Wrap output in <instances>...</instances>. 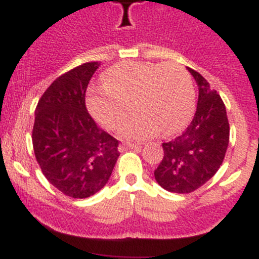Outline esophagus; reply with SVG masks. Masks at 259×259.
Listing matches in <instances>:
<instances>
[{"mask_svg":"<svg viewBox=\"0 0 259 259\" xmlns=\"http://www.w3.org/2000/svg\"><path fill=\"white\" fill-rule=\"evenodd\" d=\"M139 148H141L139 144H132V143H124L120 145V152H123V150H128V149H139Z\"/></svg>","mask_w":259,"mask_h":259,"instance_id":"obj_1","label":"esophagus"}]
</instances>
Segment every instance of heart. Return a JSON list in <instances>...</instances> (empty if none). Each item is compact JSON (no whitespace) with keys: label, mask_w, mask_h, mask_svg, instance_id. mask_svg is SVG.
Masks as SVG:
<instances>
[{"label":"heart","mask_w":259,"mask_h":259,"mask_svg":"<svg viewBox=\"0 0 259 259\" xmlns=\"http://www.w3.org/2000/svg\"><path fill=\"white\" fill-rule=\"evenodd\" d=\"M131 102L136 113L122 127L123 139L176 134L193 113L191 75L176 62H122L105 72V85L91 89L88 109L102 127L114 131L131 111Z\"/></svg>","instance_id":"b5f03b06"}]
</instances>
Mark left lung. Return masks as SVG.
Here are the masks:
<instances>
[{"label": "left lung", "instance_id": "8db88e82", "mask_svg": "<svg viewBox=\"0 0 259 259\" xmlns=\"http://www.w3.org/2000/svg\"><path fill=\"white\" fill-rule=\"evenodd\" d=\"M198 85L197 110L180 136L162 144L163 158L155 168L157 183L168 192L191 193L219 170L230 141L226 106L197 71L188 68Z\"/></svg>", "mask_w": 259, "mask_h": 259}]
</instances>
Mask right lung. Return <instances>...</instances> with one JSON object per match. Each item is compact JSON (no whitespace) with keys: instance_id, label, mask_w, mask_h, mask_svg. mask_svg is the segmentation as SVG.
Wrapping results in <instances>:
<instances>
[{"instance_id":"add662e5","label":"right lung","mask_w":259,"mask_h":259,"mask_svg":"<svg viewBox=\"0 0 259 259\" xmlns=\"http://www.w3.org/2000/svg\"><path fill=\"white\" fill-rule=\"evenodd\" d=\"M98 62H87L57 77L38 100L32 144L50 184L72 198L105 187L119 157V141L98 127L85 106Z\"/></svg>"}]
</instances>
